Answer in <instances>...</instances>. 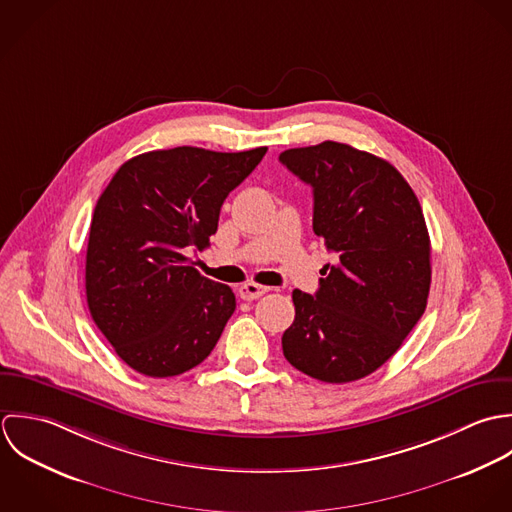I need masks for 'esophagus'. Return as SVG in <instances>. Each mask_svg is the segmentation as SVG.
<instances>
[{
    "instance_id": "1",
    "label": "esophagus",
    "mask_w": 512,
    "mask_h": 512,
    "mask_svg": "<svg viewBox=\"0 0 512 512\" xmlns=\"http://www.w3.org/2000/svg\"><path fill=\"white\" fill-rule=\"evenodd\" d=\"M267 291H269V289H267V287H263V285H257V283H245V285H241V287H239V297H241L243 301H255V299L263 297Z\"/></svg>"
}]
</instances>
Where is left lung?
<instances>
[{
  "instance_id": "left-lung-1",
  "label": "left lung",
  "mask_w": 512,
  "mask_h": 512,
  "mask_svg": "<svg viewBox=\"0 0 512 512\" xmlns=\"http://www.w3.org/2000/svg\"><path fill=\"white\" fill-rule=\"evenodd\" d=\"M312 188V229L336 253L316 295L293 291L285 358L328 384L388 362L427 307L431 245L421 205L386 160L326 140L279 156Z\"/></svg>"
}]
</instances>
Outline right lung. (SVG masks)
<instances>
[{
    "label": "right lung",
    "mask_w": 512,
    "mask_h": 512,
    "mask_svg": "<svg viewBox=\"0 0 512 512\" xmlns=\"http://www.w3.org/2000/svg\"><path fill=\"white\" fill-rule=\"evenodd\" d=\"M265 152H146L124 162L101 194L87 247V303L132 370L178 376L217 344L235 295L202 277L188 253L209 245L225 198Z\"/></svg>",
    "instance_id": "1"
}]
</instances>
